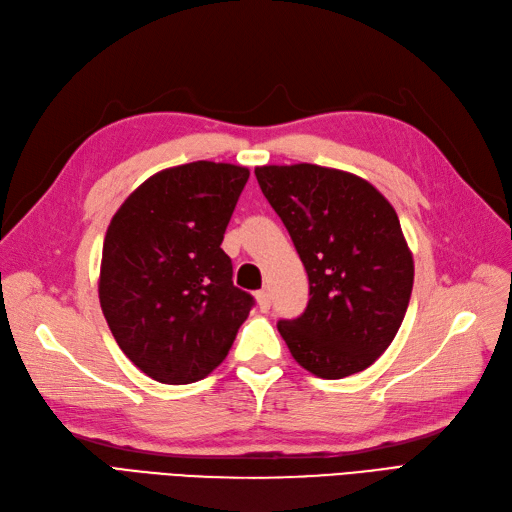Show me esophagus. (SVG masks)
<instances>
[{"label":"esophagus","mask_w":512,"mask_h":512,"mask_svg":"<svg viewBox=\"0 0 512 512\" xmlns=\"http://www.w3.org/2000/svg\"><path fill=\"white\" fill-rule=\"evenodd\" d=\"M256 301H258L260 312H269V309H271V292L269 290H260L256 294Z\"/></svg>","instance_id":"34e87169"}]
</instances>
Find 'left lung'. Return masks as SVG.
I'll use <instances>...</instances> for the list:
<instances>
[{
    "label": "left lung",
    "instance_id": "obj_1",
    "mask_svg": "<svg viewBox=\"0 0 512 512\" xmlns=\"http://www.w3.org/2000/svg\"><path fill=\"white\" fill-rule=\"evenodd\" d=\"M254 173L309 277L305 312L277 322L294 361L327 380L367 369L391 346L412 294L414 260L395 209L344 170L292 164Z\"/></svg>",
    "mask_w": 512,
    "mask_h": 512
}]
</instances>
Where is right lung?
Here are the masks:
<instances>
[{"label": "right lung", "instance_id": "1", "mask_svg": "<svg viewBox=\"0 0 512 512\" xmlns=\"http://www.w3.org/2000/svg\"><path fill=\"white\" fill-rule=\"evenodd\" d=\"M250 170L190 162L160 170L106 230L100 305L115 342L149 378L203 380L235 342L254 297L232 284L224 232Z\"/></svg>", "mask_w": 512, "mask_h": 512}]
</instances>
